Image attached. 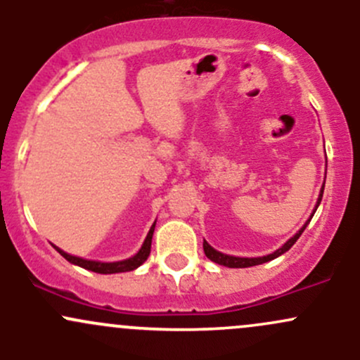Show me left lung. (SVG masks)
<instances>
[{
  "label": "left lung",
  "instance_id": "left-lung-1",
  "mask_svg": "<svg viewBox=\"0 0 360 360\" xmlns=\"http://www.w3.org/2000/svg\"><path fill=\"white\" fill-rule=\"evenodd\" d=\"M322 193H324V186H322V190H321V197H319L317 207H319V203H321V200H322ZM308 223H310V219H308ZM308 223H307V224H308ZM307 224H304V226L301 228V230L297 231V233L294 235L292 238H289V240L285 242V244L282 245L281 249H277L274 254H268V256H263V257H235V256H228V254L217 252V250L210 248V245L207 244L205 240H203V252H205V256L209 257L210 261H214V263H217V264H223V266H228V268H248V266H256V264L266 263V261L275 259V257H278V256H281V254H284L285 250L291 249L292 245L296 244L297 238H300V235L304 231V228H307Z\"/></svg>",
  "mask_w": 360,
  "mask_h": 360
}]
</instances>
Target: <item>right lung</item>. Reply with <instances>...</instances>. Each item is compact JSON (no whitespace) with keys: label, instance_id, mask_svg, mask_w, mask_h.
Instances as JSON below:
<instances>
[{"label":"right lung","instance_id":"obj_1","mask_svg":"<svg viewBox=\"0 0 360 360\" xmlns=\"http://www.w3.org/2000/svg\"><path fill=\"white\" fill-rule=\"evenodd\" d=\"M153 231H155V224L151 226V230H150V233H148L146 240H144L143 248H141V250L136 254V256L129 257V259H125V261H116V263H101V261L82 259V257L71 256V254L64 252V250H60L57 248L56 249L59 250L60 256L66 257L69 263L78 264V266L85 268V270L96 271V274H120V271L136 270L137 266H141V264L148 259V256H150V250H151V238H153Z\"/></svg>","mask_w":360,"mask_h":360}]
</instances>
